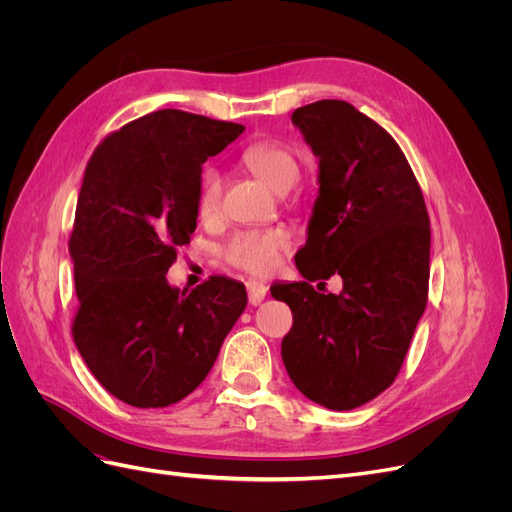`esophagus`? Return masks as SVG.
Segmentation results:
<instances>
[{
  "label": "esophagus",
  "mask_w": 512,
  "mask_h": 512,
  "mask_svg": "<svg viewBox=\"0 0 512 512\" xmlns=\"http://www.w3.org/2000/svg\"><path fill=\"white\" fill-rule=\"evenodd\" d=\"M245 288H247V301H250L252 305H260L262 301H265L267 290H269L265 284L256 282V280H247Z\"/></svg>",
  "instance_id": "obj_1"
}]
</instances>
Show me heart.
Returning <instances> with one entry per match:
<instances>
[{"label":"heart","instance_id":"heart-1","mask_svg":"<svg viewBox=\"0 0 512 512\" xmlns=\"http://www.w3.org/2000/svg\"><path fill=\"white\" fill-rule=\"evenodd\" d=\"M241 162L275 192H288L301 179V162L294 151L280 141H254L241 151ZM224 173L213 164L203 166L196 181V213L211 224L222 215ZM292 237L284 228L239 230L220 245V256L228 265L254 275H267L290 252Z\"/></svg>","mask_w":512,"mask_h":512}]
</instances>
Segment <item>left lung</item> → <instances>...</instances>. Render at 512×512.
Segmentation results:
<instances>
[{"mask_svg": "<svg viewBox=\"0 0 512 512\" xmlns=\"http://www.w3.org/2000/svg\"><path fill=\"white\" fill-rule=\"evenodd\" d=\"M292 123L320 158V190L294 256L305 282L271 286L292 312L282 359L307 399L352 410L395 382L425 312L429 215L395 138L352 104L318 100ZM331 274L345 290L316 293Z\"/></svg>", "mask_w": 512, "mask_h": 512, "instance_id": "obj_1", "label": "left lung"}]
</instances>
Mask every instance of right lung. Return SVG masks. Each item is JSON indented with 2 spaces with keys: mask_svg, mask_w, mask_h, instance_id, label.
Listing matches in <instances>:
<instances>
[{
  "mask_svg": "<svg viewBox=\"0 0 512 512\" xmlns=\"http://www.w3.org/2000/svg\"><path fill=\"white\" fill-rule=\"evenodd\" d=\"M243 130L164 108L108 134L87 162L68 241L72 337L96 380L134 408L188 397L247 305L245 286L222 275L190 292L166 282L196 228L198 173Z\"/></svg>",
  "mask_w": 512,
  "mask_h": 512,
  "instance_id": "right-lung-1",
  "label": "right lung"
}]
</instances>
